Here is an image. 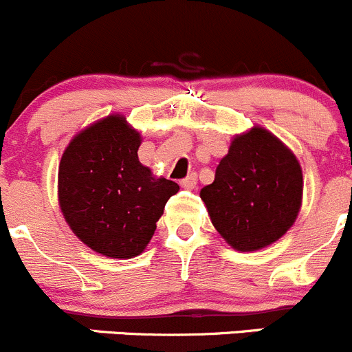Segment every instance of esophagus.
<instances>
[{
	"instance_id": "1",
	"label": "esophagus",
	"mask_w": 352,
	"mask_h": 352,
	"mask_svg": "<svg viewBox=\"0 0 352 352\" xmlns=\"http://www.w3.org/2000/svg\"><path fill=\"white\" fill-rule=\"evenodd\" d=\"M195 184H197V175H195V173H190V175H187L186 179L180 180V186L186 188H194Z\"/></svg>"
}]
</instances>
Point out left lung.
<instances>
[{
	"label": "left lung",
	"instance_id": "8db88e82",
	"mask_svg": "<svg viewBox=\"0 0 352 352\" xmlns=\"http://www.w3.org/2000/svg\"><path fill=\"white\" fill-rule=\"evenodd\" d=\"M302 192L297 157L275 135L254 126L234 136L217 165L214 182L201 190V199L229 246L256 251L292 228Z\"/></svg>",
	"mask_w": 352,
	"mask_h": 352
}]
</instances>
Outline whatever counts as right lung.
<instances>
[{"instance_id":"obj_1","label":"right lung","mask_w":352,"mask_h":352,"mask_svg":"<svg viewBox=\"0 0 352 352\" xmlns=\"http://www.w3.org/2000/svg\"><path fill=\"white\" fill-rule=\"evenodd\" d=\"M142 136L111 114L72 138L58 165V204L74 234L109 258L138 256L179 186L138 160Z\"/></svg>"}]
</instances>
